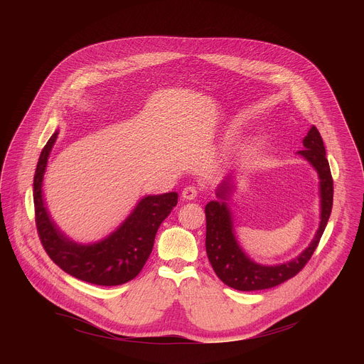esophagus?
Masks as SVG:
<instances>
[{
    "instance_id": "esophagus-1",
    "label": "esophagus",
    "mask_w": 364,
    "mask_h": 364,
    "mask_svg": "<svg viewBox=\"0 0 364 364\" xmlns=\"http://www.w3.org/2000/svg\"><path fill=\"white\" fill-rule=\"evenodd\" d=\"M181 196H183L184 200H194L197 197V188L193 187V186H188V187L183 188Z\"/></svg>"
}]
</instances>
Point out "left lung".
I'll use <instances>...</instances> for the list:
<instances>
[{"label":"left lung","instance_id":"8db88e82","mask_svg":"<svg viewBox=\"0 0 364 364\" xmlns=\"http://www.w3.org/2000/svg\"><path fill=\"white\" fill-rule=\"evenodd\" d=\"M304 149L298 155L309 163L318 174L320 225L309 245L291 261L277 265H262L240 246L235 219L228 201L235 193V176H228L216 188L218 200L205 204V252L216 275L230 288L237 291H257L274 288L295 277L309 261L318 246L333 209V178L326 159V146L318 129L313 125L302 139Z\"/></svg>","mask_w":364,"mask_h":364}]
</instances>
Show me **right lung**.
I'll return each instance as SVG.
<instances>
[{
    "label": "right lung",
    "mask_w": 364,
    "mask_h": 364,
    "mask_svg": "<svg viewBox=\"0 0 364 364\" xmlns=\"http://www.w3.org/2000/svg\"><path fill=\"white\" fill-rule=\"evenodd\" d=\"M59 129L50 136L37 163L33 198L38 236L47 252L66 274L102 287H114L134 279L149 257L155 235L177 205L176 191L144 196L128 218L108 236L90 243L69 237L51 218L43 193V180Z\"/></svg>",
    "instance_id": "1"
}]
</instances>
